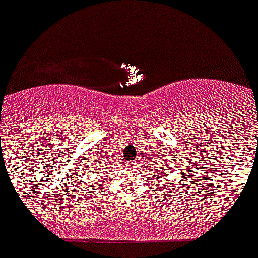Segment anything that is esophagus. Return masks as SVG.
Here are the masks:
<instances>
[{
  "label": "esophagus",
  "mask_w": 258,
  "mask_h": 258,
  "mask_svg": "<svg viewBox=\"0 0 258 258\" xmlns=\"http://www.w3.org/2000/svg\"><path fill=\"white\" fill-rule=\"evenodd\" d=\"M131 164H133V165H137V164H138V161H137V160H134V161H133Z\"/></svg>",
  "instance_id": "34e87169"
}]
</instances>
